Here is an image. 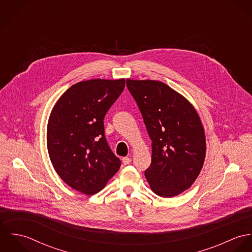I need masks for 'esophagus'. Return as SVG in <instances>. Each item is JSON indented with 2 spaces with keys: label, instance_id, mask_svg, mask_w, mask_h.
Listing matches in <instances>:
<instances>
[{
  "label": "esophagus",
  "instance_id": "esophagus-1",
  "mask_svg": "<svg viewBox=\"0 0 252 252\" xmlns=\"http://www.w3.org/2000/svg\"><path fill=\"white\" fill-rule=\"evenodd\" d=\"M122 162H123L124 165H128L131 162V158L130 157H123L122 158Z\"/></svg>",
  "mask_w": 252,
  "mask_h": 252
}]
</instances>
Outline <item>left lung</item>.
Wrapping results in <instances>:
<instances>
[{"label": "left lung", "mask_w": 252, "mask_h": 252, "mask_svg": "<svg viewBox=\"0 0 252 252\" xmlns=\"http://www.w3.org/2000/svg\"><path fill=\"white\" fill-rule=\"evenodd\" d=\"M126 84L152 141L146 180L158 196H178L194 183L205 162L207 146L201 118L185 97L164 82L128 78Z\"/></svg>", "instance_id": "8db88e82"}]
</instances>
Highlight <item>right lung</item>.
Instances as JSON below:
<instances>
[{"instance_id":"obj_1","label":"right lung","mask_w":252,"mask_h":252,"mask_svg":"<svg viewBox=\"0 0 252 252\" xmlns=\"http://www.w3.org/2000/svg\"><path fill=\"white\" fill-rule=\"evenodd\" d=\"M125 87V78L89 79L71 86L52 108L46 132L58 176L85 195L101 191L121 162L105 138L104 118Z\"/></svg>"}]
</instances>
